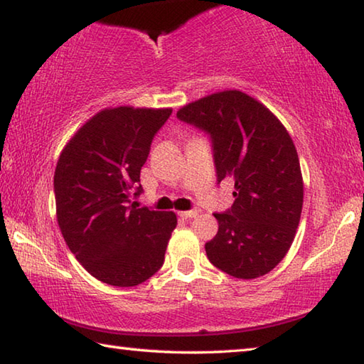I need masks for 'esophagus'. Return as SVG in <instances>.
Listing matches in <instances>:
<instances>
[{
	"label": "esophagus",
	"mask_w": 364,
	"mask_h": 364,
	"mask_svg": "<svg viewBox=\"0 0 364 364\" xmlns=\"http://www.w3.org/2000/svg\"><path fill=\"white\" fill-rule=\"evenodd\" d=\"M178 215H180L181 218H194L199 215V210H186V212H178Z\"/></svg>",
	"instance_id": "esophagus-1"
}]
</instances>
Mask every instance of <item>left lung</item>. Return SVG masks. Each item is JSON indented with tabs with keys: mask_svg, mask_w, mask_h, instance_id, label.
I'll return each mask as SVG.
<instances>
[{
	"mask_svg": "<svg viewBox=\"0 0 364 364\" xmlns=\"http://www.w3.org/2000/svg\"><path fill=\"white\" fill-rule=\"evenodd\" d=\"M181 122L208 134L217 181L234 180V202L213 213L218 232L205 244L208 260L239 279L269 273L291 249L304 181L284 125L254 97L228 90L191 102Z\"/></svg>",
	"mask_w": 364,
	"mask_h": 364,
	"instance_id": "8db88e82",
	"label": "left lung"
}]
</instances>
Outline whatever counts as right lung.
Returning a JSON list of instances; mask_svg holds the SVG:
<instances>
[{
  "instance_id": "1",
  "label": "right lung",
  "mask_w": 364,
  "mask_h": 364,
  "mask_svg": "<svg viewBox=\"0 0 364 364\" xmlns=\"http://www.w3.org/2000/svg\"><path fill=\"white\" fill-rule=\"evenodd\" d=\"M171 109H104L67 143L54 171L60 232L91 276L138 286L164 264L173 212L141 207V167ZM135 193H133L132 191Z\"/></svg>"
}]
</instances>
